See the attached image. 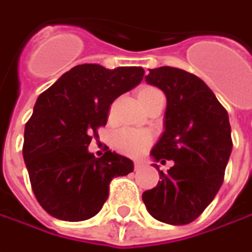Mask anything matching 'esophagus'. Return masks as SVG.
I'll return each mask as SVG.
<instances>
[{"label": "esophagus", "mask_w": 252, "mask_h": 252, "mask_svg": "<svg viewBox=\"0 0 252 252\" xmlns=\"http://www.w3.org/2000/svg\"><path fill=\"white\" fill-rule=\"evenodd\" d=\"M146 167V162L144 161H134V169L139 171V169H143Z\"/></svg>", "instance_id": "1"}]
</instances>
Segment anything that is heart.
Wrapping results in <instances>:
<instances>
[{
	"label": "heart",
	"instance_id": "obj_1",
	"mask_svg": "<svg viewBox=\"0 0 252 252\" xmlns=\"http://www.w3.org/2000/svg\"><path fill=\"white\" fill-rule=\"evenodd\" d=\"M154 92H160L156 88L146 87L140 91V96L143 95H150ZM153 137L149 131L139 130V129H122L113 139V146L118 151H121L126 156H140L141 153L150 147Z\"/></svg>",
	"mask_w": 252,
	"mask_h": 252
}]
</instances>
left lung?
<instances>
[{
	"instance_id": "left-lung-1",
	"label": "left lung",
	"mask_w": 252,
	"mask_h": 252,
	"mask_svg": "<svg viewBox=\"0 0 252 252\" xmlns=\"http://www.w3.org/2000/svg\"><path fill=\"white\" fill-rule=\"evenodd\" d=\"M147 84L167 96L165 130L151 156L164 164L172 160L167 174L160 172L156 188L143 193L151 216L174 226L198 219L223 184L233 149L227 111L199 77L174 68L150 70Z\"/></svg>"
}]
</instances>
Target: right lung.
Segmentation results:
<instances>
[{
  "label": "right lung",
  "mask_w": 252,
  "mask_h": 252,
  "mask_svg": "<svg viewBox=\"0 0 252 252\" xmlns=\"http://www.w3.org/2000/svg\"><path fill=\"white\" fill-rule=\"evenodd\" d=\"M141 67L108 70L80 64L42 92L25 126L24 160L40 206L53 218L81 221L106 202L115 177L133 171V161L108 150L88 151L106 125L112 102L143 80Z\"/></svg>",
  "instance_id": "1"
}]
</instances>
